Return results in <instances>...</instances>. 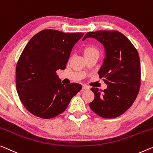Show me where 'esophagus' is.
I'll return each mask as SVG.
<instances>
[{"label": "esophagus", "instance_id": "esophagus-1", "mask_svg": "<svg viewBox=\"0 0 153 153\" xmlns=\"http://www.w3.org/2000/svg\"><path fill=\"white\" fill-rule=\"evenodd\" d=\"M82 89L83 90H88V89H89V87H88V86H87L86 85H83L82 86Z\"/></svg>", "mask_w": 153, "mask_h": 153}]
</instances>
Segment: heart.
<instances>
[{"instance_id": "1", "label": "heart", "mask_w": 153, "mask_h": 153, "mask_svg": "<svg viewBox=\"0 0 153 153\" xmlns=\"http://www.w3.org/2000/svg\"><path fill=\"white\" fill-rule=\"evenodd\" d=\"M82 53L84 58H85V57L89 56L93 54H98V50H97L96 47L92 45H87L83 48Z\"/></svg>"}]
</instances>
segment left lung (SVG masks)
Segmentation results:
<instances>
[{
  "label": "left lung",
  "mask_w": 153,
  "mask_h": 153,
  "mask_svg": "<svg viewBox=\"0 0 153 153\" xmlns=\"http://www.w3.org/2000/svg\"><path fill=\"white\" fill-rule=\"evenodd\" d=\"M93 38L104 45L106 58L98 72L107 88L102 92L91 88L95 98L91 110L103 118H115L132 106L141 84V67L138 52L131 41L117 31L88 32L82 40Z\"/></svg>",
  "instance_id": "left-lung-1"
}]
</instances>
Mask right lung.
<instances>
[{"label":"right lung","instance_id":"right-lung-1","mask_svg":"<svg viewBox=\"0 0 153 153\" xmlns=\"http://www.w3.org/2000/svg\"><path fill=\"white\" fill-rule=\"evenodd\" d=\"M83 33H64L45 29L29 41L18 61L16 90L29 112L51 119L66 110L82 85H64L56 71L65 69L74 45Z\"/></svg>","mask_w":153,"mask_h":153}]
</instances>
